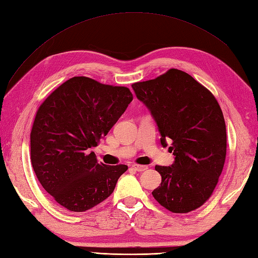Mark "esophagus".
I'll use <instances>...</instances> for the list:
<instances>
[{
    "label": "esophagus",
    "instance_id": "1",
    "mask_svg": "<svg viewBox=\"0 0 258 258\" xmlns=\"http://www.w3.org/2000/svg\"><path fill=\"white\" fill-rule=\"evenodd\" d=\"M132 167L135 169V171H138V172H144L145 169H147L146 165H140V164H133Z\"/></svg>",
    "mask_w": 258,
    "mask_h": 258
}]
</instances>
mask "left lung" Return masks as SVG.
<instances>
[{"label": "left lung", "instance_id": "left-lung-1", "mask_svg": "<svg viewBox=\"0 0 258 258\" xmlns=\"http://www.w3.org/2000/svg\"><path fill=\"white\" fill-rule=\"evenodd\" d=\"M158 126L161 144L175 156L172 166L156 165L161 186L154 199L173 213H188L212 196L226 158V125L215 96L187 73L168 70L132 84Z\"/></svg>", "mask_w": 258, "mask_h": 258}]
</instances>
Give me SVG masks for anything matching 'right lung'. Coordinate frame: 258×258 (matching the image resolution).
<instances>
[{
	"label": "right lung",
	"mask_w": 258,
	"mask_h": 258,
	"mask_svg": "<svg viewBox=\"0 0 258 258\" xmlns=\"http://www.w3.org/2000/svg\"><path fill=\"white\" fill-rule=\"evenodd\" d=\"M133 100L125 86L86 76L64 82L38 107L31 131V162L37 179L59 205L85 212L113 193L127 166L98 163L97 146Z\"/></svg>",
	"instance_id": "right-lung-1"
}]
</instances>
